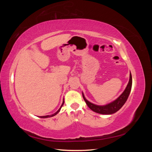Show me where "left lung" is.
<instances>
[{"label":"left lung","instance_id":"left-lung-1","mask_svg":"<svg viewBox=\"0 0 152 152\" xmlns=\"http://www.w3.org/2000/svg\"><path fill=\"white\" fill-rule=\"evenodd\" d=\"M132 87V75L131 73H130V78L129 81L128 82V84L126 87V89L122 93V94L119 96V97L113 101V102L110 103L108 104H106L104 106H98L94 104H93L90 103L87 101L82 93V96H83V98L86 102L87 105L88 106V107L93 110V112L98 113L100 114H104V115H110L113 114L114 113L117 112L118 110H120L122 106L125 104L126 101L129 97V95L130 94V92L131 90Z\"/></svg>","mask_w":152,"mask_h":152}]
</instances>
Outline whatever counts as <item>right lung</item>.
<instances>
[{
	"label": "right lung",
	"instance_id": "add662e5",
	"mask_svg": "<svg viewBox=\"0 0 152 152\" xmlns=\"http://www.w3.org/2000/svg\"><path fill=\"white\" fill-rule=\"evenodd\" d=\"M63 104H64V101H63V103H62V104H61V107L59 108V109L58 110V111L55 113H54V114H53V115H46V116H41V117H40V118H48V117H53V116H54V115H56L60 111V110H61V108L62 107V106L63 105Z\"/></svg>",
	"mask_w": 152,
	"mask_h": 152
}]
</instances>
